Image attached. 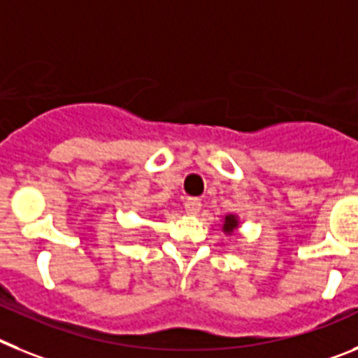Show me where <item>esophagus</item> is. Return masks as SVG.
<instances>
[{
  "label": "esophagus",
  "mask_w": 358,
  "mask_h": 358,
  "mask_svg": "<svg viewBox=\"0 0 358 358\" xmlns=\"http://www.w3.org/2000/svg\"><path fill=\"white\" fill-rule=\"evenodd\" d=\"M200 210H201V201L198 200V198H187V200H185V213L194 216V214H198Z\"/></svg>",
  "instance_id": "obj_1"
}]
</instances>
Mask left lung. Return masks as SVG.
Returning a JSON list of instances; mask_svg holds the SVG:
<instances>
[{"label":"left lung","instance_id":"left-lung-1","mask_svg":"<svg viewBox=\"0 0 358 358\" xmlns=\"http://www.w3.org/2000/svg\"><path fill=\"white\" fill-rule=\"evenodd\" d=\"M236 225H238V222H236V217L234 216H227L225 217V223H223V231L231 232Z\"/></svg>","mask_w":358,"mask_h":358}]
</instances>
